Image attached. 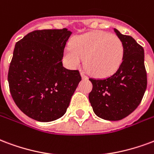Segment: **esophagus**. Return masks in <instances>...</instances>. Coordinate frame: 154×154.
I'll return each instance as SVG.
<instances>
[{"mask_svg":"<svg viewBox=\"0 0 154 154\" xmlns=\"http://www.w3.org/2000/svg\"><path fill=\"white\" fill-rule=\"evenodd\" d=\"M81 76H82V79H87V78H88V77H87V76H86V75H85V73H84L82 71L81 72Z\"/></svg>","mask_w":154,"mask_h":154,"instance_id":"1","label":"esophagus"}]
</instances>
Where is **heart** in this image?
<instances>
[{"label":"heart","instance_id":"1","mask_svg":"<svg viewBox=\"0 0 154 154\" xmlns=\"http://www.w3.org/2000/svg\"><path fill=\"white\" fill-rule=\"evenodd\" d=\"M124 45L117 36L94 31L74 37L64 51V59L72 68L79 66L85 58L86 70L99 77L111 76L120 68Z\"/></svg>","mask_w":154,"mask_h":154}]
</instances>
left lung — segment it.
Segmentation results:
<instances>
[{
  "instance_id": "1",
  "label": "left lung",
  "mask_w": 154,
  "mask_h": 154,
  "mask_svg": "<svg viewBox=\"0 0 154 154\" xmlns=\"http://www.w3.org/2000/svg\"><path fill=\"white\" fill-rule=\"evenodd\" d=\"M124 45L120 68L104 79L90 78L93 85L89 100L93 111L104 120L118 121L131 114L143 99L147 87L144 49L131 36L114 28Z\"/></svg>"
}]
</instances>
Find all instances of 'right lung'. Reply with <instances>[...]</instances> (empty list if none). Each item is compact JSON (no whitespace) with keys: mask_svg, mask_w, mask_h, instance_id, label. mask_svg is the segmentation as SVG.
I'll return each mask as SVG.
<instances>
[{"mask_svg":"<svg viewBox=\"0 0 154 154\" xmlns=\"http://www.w3.org/2000/svg\"><path fill=\"white\" fill-rule=\"evenodd\" d=\"M67 28L31 32L17 42L8 72L11 96L21 111L38 122H51L67 111L82 80L78 70L63 66Z\"/></svg>","mask_w":154,"mask_h":154,"instance_id":"obj_1","label":"right lung"}]
</instances>
